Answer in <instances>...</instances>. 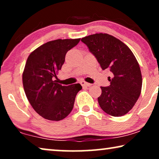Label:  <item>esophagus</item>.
<instances>
[{"mask_svg":"<svg viewBox=\"0 0 159 159\" xmlns=\"http://www.w3.org/2000/svg\"><path fill=\"white\" fill-rule=\"evenodd\" d=\"M80 84H81V85H82V87H90V86L92 85V84H91L88 83V82H84V81L80 82Z\"/></svg>","mask_w":159,"mask_h":159,"instance_id":"esophagus-1","label":"esophagus"}]
</instances>
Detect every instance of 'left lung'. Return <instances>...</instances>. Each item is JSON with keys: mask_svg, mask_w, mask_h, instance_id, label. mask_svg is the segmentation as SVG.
Wrapping results in <instances>:
<instances>
[{"mask_svg": "<svg viewBox=\"0 0 159 159\" xmlns=\"http://www.w3.org/2000/svg\"><path fill=\"white\" fill-rule=\"evenodd\" d=\"M81 41L96 58L103 70L109 69L110 85L101 87L99 106L106 114L121 116L132 109L142 89V75L135 56L125 43L106 33L86 36Z\"/></svg>", "mask_w": 159, "mask_h": 159, "instance_id": "left-lung-1", "label": "left lung"}]
</instances>
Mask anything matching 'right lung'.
I'll list each match as a JSON object with an SVG mask.
<instances>
[{
	"mask_svg": "<svg viewBox=\"0 0 159 159\" xmlns=\"http://www.w3.org/2000/svg\"><path fill=\"white\" fill-rule=\"evenodd\" d=\"M80 39H58L40 45L28 56L22 75L24 90L30 103L45 119L60 121L70 114L81 84L63 86L57 83L58 71L67 51Z\"/></svg>",
	"mask_w": 159,
	"mask_h": 159,
	"instance_id": "add662e5",
	"label": "right lung"
}]
</instances>
